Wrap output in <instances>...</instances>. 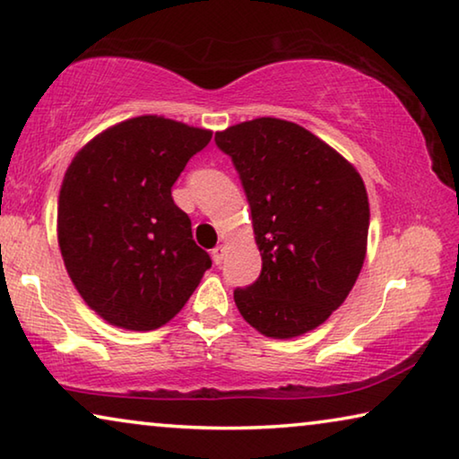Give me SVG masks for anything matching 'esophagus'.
I'll return each mask as SVG.
<instances>
[{
  "mask_svg": "<svg viewBox=\"0 0 459 459\" xmlns=\"http://www.w3.org/2000/svg\"><path fill=\"white\" fill-rule=\"evenodd\" d=\"M223 256H225V248H223V246H217V248L211 250V258H213L215 264H221V263H223Z\"/></svg>",
  "mask_w": 459,
  "mask_h": 459,
  "instance_id": "34e87169",
  "label": "esophagus"
}]
</instances>
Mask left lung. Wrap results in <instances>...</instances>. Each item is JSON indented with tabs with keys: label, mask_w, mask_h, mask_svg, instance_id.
<instances>
[{
	"label": "left lung",
	"mask_w": 459,
	"mask_h": 459,
	"mask_svg": "<svg viewBox=\"0 0 459 459\" xmlns=\"http://www.w3.org/2000/svg\"><path fill=\"white\" fill-rule=\"evenodd\" d=\"M248 196L263 271L236 289L260 334L293 338L342 306L368 252L369 201L351 161L303 126L263 117L215 133Z\"/></svg>",
	"instance_id": "8db88e82"
}]
</instances>
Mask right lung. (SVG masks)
<instances>
[{"label": "right lung", "instance_id": "obj_1", "mask_svg": "<svg viewBox=\"0 0 459 459\" xmlns=\"http://www.w3.org/2000/svg\"><path fill=\"white\" fill-rule=\"evenodd\" d=\"M211 135L172 118L135 117L88 141L63 176V263L77 293L112 326H164L211 266L172 199L174 182Z\"/></svg>", "mask_w": 459, "mask_h": 459}]
</instances>
